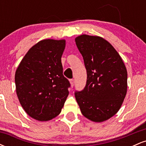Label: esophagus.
Returning a JSON list of instances; mask_svg holds the SVG:
<instances>
[{"label":"esophagus","instance_id":"34e87169","mask_svg":"<svg viewBox=\"0 0 146 146\" xmlns=\"http://www.w3.org/2000/svg\"><path fill=\"white\" fill-rule=\"evenodd\" d=\"M70 84H71V87H73L74 86V84H75V81L73 79H71V80H70Z\"/></svg>","mask_w":146,"mask_h":146}]
</instances>
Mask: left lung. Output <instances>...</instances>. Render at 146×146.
Listing matches in <instances>:
<instances>
[{"label":"left lung","instance_id":"8db88e82","mask_svg":"<svg viewBox=\"0 0 146 146\" xmlns=\"http://www.w3.org/2000/svg\"><path fill=\"white\" fill-rule=\"evenodd\" d=\"M75 40L87 72L86 86L75 92V99L86 118L105 121L119 111L126 95V68L115 48L102 37L83 34Z\"/></svg>","mask_w":146,"mask_h":146}]
</instances>
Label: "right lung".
I'll list each match as a JSON object with an SVG mask.
<instances>
[{
	"label": "right lung",
	"mask_w": 146,
	"mask_h": 146,
	"mask_svg": "<svg viewBox=\"0 0 146 146\" xmlns=\"http://www.w3.org/2000/svg\"><path fill=\"white\" fill-rule=\"evenodd\" d=\"M65 40L45 39L31 47L15 73L20 103L29 116L40 121L58 116L67 98L68 80L63 75L61 58Z\"/></svg>",
	"instance_id": "1"
}]
</instances>
